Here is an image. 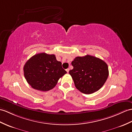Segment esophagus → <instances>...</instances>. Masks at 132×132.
I'll use <instances>...</instances> for the list:
<instances>
[{"label": "esophagus", "mask_w": 132, "mask_h": 132, "mask_svg": "<svg viewBox=\"0 0 132 132\" xmlns=\"http://www.w3.org/2000/svg\"><path fill=\"white\" fill-rule=\"evenodd\" d=\"M69 70H70L69 69H66V71H67V72H69Z\"/></svg>", "instance_id": "obj_1"}]
</instances>
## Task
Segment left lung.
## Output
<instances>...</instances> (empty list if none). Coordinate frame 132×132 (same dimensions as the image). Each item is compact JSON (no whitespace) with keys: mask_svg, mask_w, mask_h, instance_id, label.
Returning a JSON list of instances; mask_svg holds the SVG:
<instances>
[{"mask_svg":"<svg viewBox=\"0 0 132 132\" xmlns=\"http://www.w3.org/2000/svg\"><path fill=\"white\" fill-rule=\"evenodd\" d=\"M73 69L69 73L75 87L84 94H92L102 87L109 76L106 63L90 55L76 57L72 61Z\"/></svg>","mask_w":132,"mask_h":132,"instance_id":"1","label":"left lung"}]
</instances>
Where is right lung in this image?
Segmentation results:
<instances>
[{
	"mask_svg": "<svg viewBox=\"0 0 132 132\" xmlns=\"http://www.w3.org/2000/svg\"><path fill=\"white\" fill-rule=\"evenodd\" d=\"M24 76L35 89L48 91L56 86L58 80L67 72L54 54L41 53L35 54L24 64Z\"/></svg>",
	"mask_w": 132,
	"mask_h": 132,
	"instance_id": "1",
	"label": "right lung"
}]
</instances>
